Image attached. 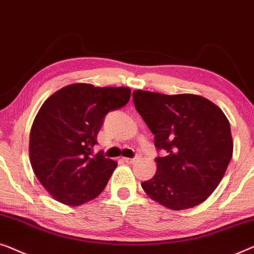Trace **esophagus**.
I'll return each instance as SVG.
<instances>
[{
  "instance_id": "34e87169",
  "label": "esophagus",
  "mask_w": 254,
  "mask_h": 254,
  "mask_svg": "<svg viewBox=\"0 0 254 254\" xmlns=\"http://www.w3.org/2000/svg\"><path fill=\"white\" fill-rule=\"evenodd\" d=\"M139 159H140V156H137V158H133V159H130V158H123V161L126 162V163L131 164V163H134L135 161H138Z\"/></svg>"
}]
</instances>
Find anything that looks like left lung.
Segmentation results:
<instances>
[{
	"label": "left lung",
	"mask_w": 254,
	"mask_h": 254,
	"mask_svg": "<svg viewBox=\"0 0 254 254\" xmlns=\"http://www.w3.org/2000/svg\"><path fill=\"white\" fill-rule=\"evenodd\" d=\"M133 103L154 137L156 173L141 183L146 194L167 208L182 210L205 201L224 176L234 141L227 116L195 94L167 95L137 90Z\"/></svg>",
	"instance_id": "left-lung-1"
}]
</instances>
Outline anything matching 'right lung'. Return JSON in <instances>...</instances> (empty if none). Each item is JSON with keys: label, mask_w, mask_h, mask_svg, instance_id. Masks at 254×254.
Listing matches in <instances>:
<instances>
[{"label": "right lung", "mask_w": 254, "mask_h": 254, "mask_svg": "<svg viewBox=\"0 0 254 254\" xmlns=\"http://www.w3.org/2000/svg\"><path fill=\"white\" fill-rule=\"evenodd\" d=\"M128 87L64 86L44 102L30 133V161L35 176L57 201L78 206L103 191L117 167L102 153L93 154L96 135L110 110L130 100Z\"/></svg>", "instance_id": "right-lung-1"}]
</instances>
